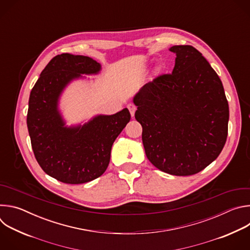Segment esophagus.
Instances as JSON below:
<instances>
[{
	"label": "esophagus",
	"mask_w": 250,
	"mask_h": 250,
	"mask_svg": "<svg viewBox=\"0 0 250 250\" xmlns=\"http://www.w3.org/2000/svg\"><path fill=\"white\" fill-rule=\"evenodd\" d=\"M127 109L129 110L131 117H133V116H134V113H135V110H136L135 104H131V103L128 104H127Z\"/></svg>",
	"instance_id": "1"
}]
</instances>
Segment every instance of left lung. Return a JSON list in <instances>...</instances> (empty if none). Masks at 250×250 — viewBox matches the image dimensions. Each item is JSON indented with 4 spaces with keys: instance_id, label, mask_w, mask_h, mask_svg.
Listing matches in <instances>:
<instances>
[{
    "instance_id": "1",
    "label": "left lung",
    "mask_w": 250,
    "mask_h": 250,
    "mask_svg": "<svg viewBox=\"0 0 250 250\" xmlns=\"http://www.w3.org/2000/svg\"><path fill=\"white\" fill-rule=\"evenodd\" d=\"M170 74L146 83L133 98L148 160L176 176L196 174L222 152L228 137L229 103L223 83L191 45H174Z\"/></svg>"
}]
</instances>
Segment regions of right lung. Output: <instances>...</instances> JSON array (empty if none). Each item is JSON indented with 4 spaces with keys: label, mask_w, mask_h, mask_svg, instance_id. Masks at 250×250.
Segmentation results:
<instances>
[{
    "label": "right lung",
    "mask_w": 250,
    "mask_h": 250,
    "mask_svg": "<svg viewBox=\"0 0 250 250\" xmlns=\"http://www.w3.org/2000/svg\"><path fill=\"white\" fill-rule=\"evenodd\" d=\"M100 70V63L88 56L62 53L49 61L30 92L26 124L35 159L47 175L66 184L100 177L110 163L114 141L130 120L125 108L84 125L65 126L58 111L63 89L81 74Z\"/></svg>",
    "instance_id": "add662e5"
}]
</instances>
